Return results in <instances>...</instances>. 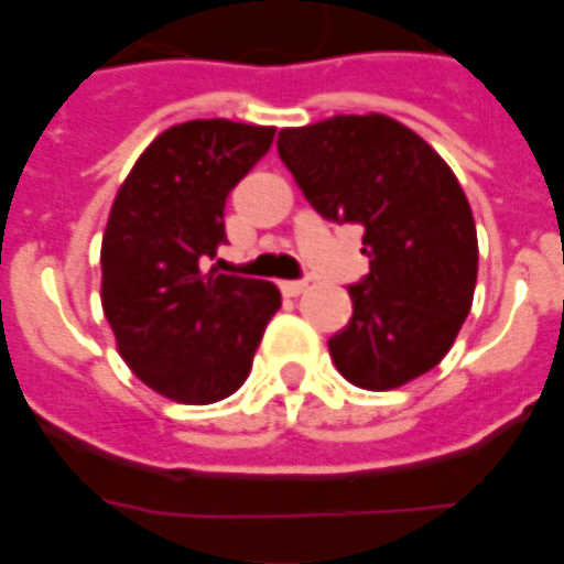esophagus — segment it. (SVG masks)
<instances>
[{"instance_id": "1", "label": "esophagus", "mask_w": 564, "mask_h": 564, "mask_svg": "<svg viewBox=\"0 0 564 564\" xmlns=\"http://www.w3.org/2000/svg\"><path fill=\"white\" fill-rule=\"evenodd\" d=\"M279 289H282L285 297H297V294L306 291V282H301V279H289V282H279Z\"/></svg>"}]
</instances>
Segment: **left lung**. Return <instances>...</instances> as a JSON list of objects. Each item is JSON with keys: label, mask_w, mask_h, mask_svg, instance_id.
I'll return each instance as SVG.
<instances>
[{"label": "left lung", "mask_w": 564, "mask_h": 564, "mask_svg": "<svg viewBox=\"0 0 564 564\" xmlns=\"http://www.w3.org/2000/svg\"><path fill=\"white\" fill-rule=\"evenodd\" d=\"M279 158L322 218L365 227L370 273L327 339L358 389H398L443 361L477 285V227L453 170L386 115H334L279 133Z\"/></svg>", "instance_id": "1"}]
</instances>
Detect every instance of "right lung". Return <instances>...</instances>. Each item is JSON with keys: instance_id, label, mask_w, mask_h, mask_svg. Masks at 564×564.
Returning a JSON list of instances; mask_svg holds the SVG:
<instances>
[{"instance_id": "1", "label": "right lung", "mask_w": 564, "mask_h": 564, "mask_svg": "<svg viewBox=\"0 0 564 564\" xmlns=\"http://www.w3.org/2000/svg\"><path fill=\"white\" fill-rule=\"evenodd\" d=\"M273 135L225 118L170 127L115 197L99 254L102 313L130 370L173 401L234 394L282 306L273 282L203 270L227 242V194Z\"/></svg>"}]
</instances>
